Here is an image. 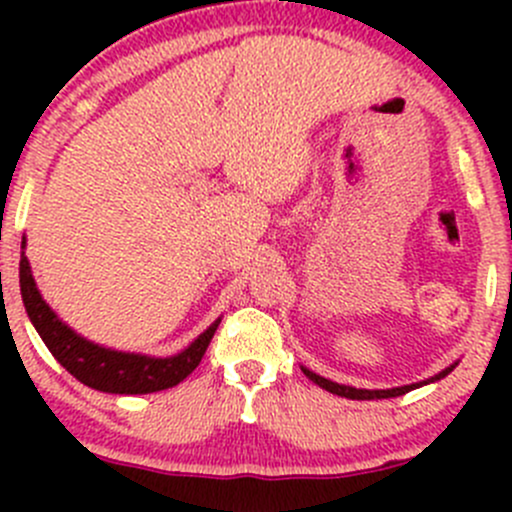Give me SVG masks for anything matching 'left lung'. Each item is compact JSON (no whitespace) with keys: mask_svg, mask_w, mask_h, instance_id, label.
<instances>
[{"mask_svg":"<svg viewBox=\"0 0 512 512\" xmlns=\"http://www.w3.org/2000/svg\"><path fill=\"white\" fill-rule=\"evenodd\" d=\"M451 371H453V366H448L446 371H441V374L433 376V379H443V376L451 374ZM304 374H307L309 379H312L314 384H317V386H322V389L332 391V394H337V396H347V399H359V401H366V399H391V396H404V394H409L411 389H418V386H423V384H428V381H433V379H428V381H423V384L399 386V389H376V391H369V389H352V386L334 384V381L324 379V376L314 374V371H309V369H304Z\"/></svg>","mask_w":512,"mask_h":512,"instance_id":"8db88e82","label":"left lung"}]
</instances>
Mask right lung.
Wrapping results in <instances>:
<instances>
[{"instance_id": "obj_1", "label": "right lung", "mask_w": 512, "mask_h": 512, "mask_svg": "<svg viewBox=\"0 0 512 512\" xmlns=\"http://www.w3.org/2000/svg\"><path fill=\"white\" fill-rule=\"evenodd\" d=\"M19 287H22V299L29 319L49 347V352L54 354V359L81 384L96 391H106V394H153V391H163L180 384L200 364L215 329H218V322H215L185 352L170 356V359L111 352V349L86 342L84 337L71 332L64 322H59L49 304L41 299L24 252L22 262H19Z\"/></svg>"}]
</instances>
